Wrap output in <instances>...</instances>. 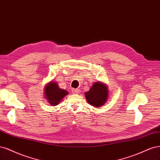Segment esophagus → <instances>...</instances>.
I'll use <instances>...</instances> for the list:
<instances>
[{"mask_svg":"<svg viewBox=\"0 0 160 160\" xmlns=\"http://www.w3.org/2000/svg\"><path fill=\"white\" fill-rule=\"evenodd\" d=\"M80 90L79 89H73L72 90V92H74V94H78V93H80Z\"/></svg>","mask_w":160,"mask_h":160,"instance_id":"esophagus-1","label":"esophagus"}]
</instances>
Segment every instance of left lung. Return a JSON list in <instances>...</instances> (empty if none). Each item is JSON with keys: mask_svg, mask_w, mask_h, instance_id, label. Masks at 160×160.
<instances>
[{"mask_svg": "<svg viewBox=\"0 0 160 160\" xmlns=\"http://www.w3.org/2000/svg\"><path fill=\"white\" fill-rule=\"evenodd\" d=\"M109 96L108 86L102 82H96L93 84L89 91L85 93L86 99L88 104L95 108L104 106Z\"/></svg>", "mask_w": 160, "mask_h": 160, "instance_id": "obj_1", "label": "left lung"}]
</instances>
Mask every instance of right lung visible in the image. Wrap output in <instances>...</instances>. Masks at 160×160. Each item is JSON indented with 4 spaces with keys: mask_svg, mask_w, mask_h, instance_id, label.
Instances as JSON below:
<instances>
[{
    "mask_svg": "<svg viewBox=\"0 0 160 160\" xmlns=\"http://www.w3.org/2000/svg\"><path fill=\"white\" fill-rule=\"evenodd\" d=\"M68 94V92L62 89L56 81H50L44 87V96L52 106L59 104L64 98Z\"/></svg>",
    "mask_w": 160,
    "mask_h": 160,
    "instance_id": "add662e5",
    "label": "right lung"
}]
</instances>
